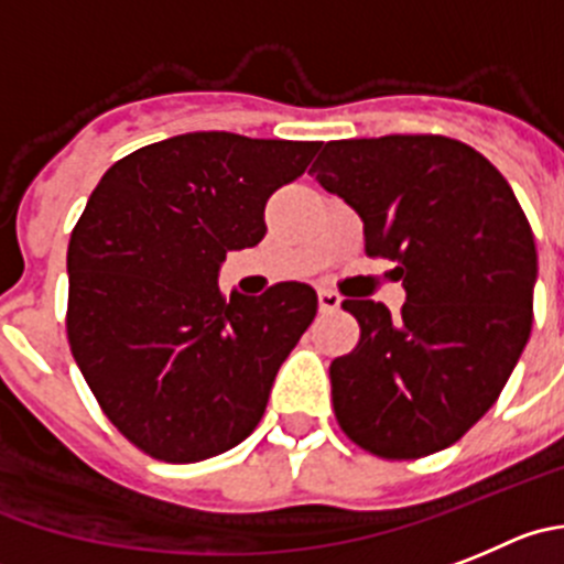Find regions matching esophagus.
Wrapping results in <instances>:
<instances>
[{
  "label": "esophagus",
  "instance_id": "34e87169",
  "mask_svg": "<svg viewBox=\"0 0 564 564\" xmlns=\"http://www.w3.org/2000/svg\"><path fill=\"white\" fill-rule=\"evenodd\" d=\"M317 303H319V312L328 314V312H336V308H339L341 297L336 292H330V289H319Z\"/></svg>",
  "mask_w": 564,
  "mask_h": 564
}]
</instances>
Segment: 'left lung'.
<instances>
[{
    "instance_id": "1",
    "label": "left lung",
    "mask_w": 564,
    "mask_h": 564,
    "mask_svg": "<svg viewBox=\"0 0 564 564\" xmlns=\"http://www.w3.org/2000/svg\"><path fill=\"white\" fill-rule=\"evenodd\" d=\"M394 261L406 303L345 300L359 345L330 365L341 431L381 459L448 448L498 401L531 334L534 234L507 177L448 135L328 141L312 166Z\"/></svg>"
}]
</instances>
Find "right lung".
Wrapping results in <instances>:
<instances>
[{
    "label": "right lung",
    "mask_w": 564,
    "mask_h": 564,
    "mask_svg": "<svg viewBox=\"0 0 564 564\" xmlns=\"http://www.w3.org/2000/svg\"><path fill=\"white\" fill-rule=\"evenodd\" d=\"M319 147L172 135L116 161L88 197L66 252L68 347L105 417L152 459H210L264 417L317 292L289 281L228 300L219 264L264 239L267 199Z\"/></svg>",
    "instance_id": "right-lung-1"
}]
</instances>
